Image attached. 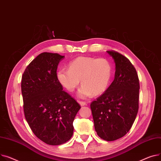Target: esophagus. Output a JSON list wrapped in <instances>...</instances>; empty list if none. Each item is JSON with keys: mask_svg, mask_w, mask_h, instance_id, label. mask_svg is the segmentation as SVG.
<instances>
[{"mask_svg": "<svg viewBox=\"0 0 161 161\" xmlns=\"http://www.w3.org/2000/svg\"><path fill=\"white\" fill-rule=\"evenodd\" d=\"M80 105V106H84V105H86V103L85 101H78Z\"/></svg>", "mask_w": 161, "mask_h": 161, "instance_id": "34e87169", "label": "esophagus"}]
</instances>
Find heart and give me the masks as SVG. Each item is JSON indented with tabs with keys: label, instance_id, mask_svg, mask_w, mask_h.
Wrapping results in <instances>:
<instances>
[{
	"label": "heart",
	"instance_id": "1",
	"mask_svg": "<svg viewBox=\"0 0 161 161\" xmlns=\"http://www.w3.org/2000/svg\"><path fill=\"white\" fill-rule=\"evenodd\" d=\"M112 75V65L105 58L80 56L69 64V69H62L57 73V78L62 86L73 92L80 83L82 86L79 91L80 97L98 96L105 92Z\"/></svg>",
	"mask_w": 161,
	"mask_h": 161
}]
</instances>
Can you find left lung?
<instances>
[{
  "label": "left lung",
  "instance_id": "left-lung-1",
  "mask_svg": "<svg viewBox=\"0 0 161 161\" xmlns=\"http://www.w3.org/2000/svg\"><path fill=\"white\" fill-rule=\"evenodd\" d=\"M114 60V80L96 100L90 104L97 135L107 141L125 136L136 119L138 110L140 84L136 69L125 56L107 51Z\"/></svg>",
  "mask_w": 161,
  "mask_h": 161
}]
</instances>
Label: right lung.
Returning a JSON list of instances; mask_svg holds the SVG:
<instances>
[{"label": "right lung", "instance_id": "obj_1", "mask_svg": "<svg viewBox=\"0 0 161 161\" xmlns=\"http://www.w3.org/2000/svg\"><path fill=\"white\" fill-rule=\"evenodd\" d=\"M64 57L43 53L25 69L21 80L23 110L34 134L43 142L60 145L70 140L79 104L63 90L56 70Z\"/></svg>", "mask_w": 161, "mask_h": 161}]
</instances>
